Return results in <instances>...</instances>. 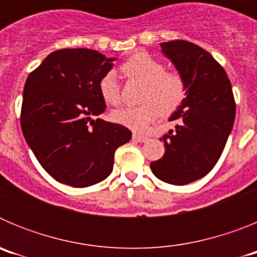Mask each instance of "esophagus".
<instances>
[{
  "mask_svg": "<svg viewBox=\"0 0 257 257\" xmlns=\"http://www.w3.org/2000/svg\"><path fill=\"white\" fill-rule=\"evenodd\" d=\"M133 139L135 140V142H138V143H145V142H148L149 138H148V136L140 135V134H134Z\"/></svg>",
  "mask_w": 257,
  "mask_h": 257,
  "instance_id": "esophagus-1",
  "label": "esophagus"
}]
</instances>
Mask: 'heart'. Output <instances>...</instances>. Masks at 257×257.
<instances>
[{"mask_svg":"<svg viewBox=\"0 0 257 257\" xmlns=\"http://www.w3.org/2000/svg\"><path fill=\"white\" fill-rule=\"evenodd\" d=\"M122 72L144 82L140 95L142 105L124 106L112 113V118L117 123L134 131H145L160 114H171L181 105L187 94L183 77L176 72L165 70L162 63L147 52H138L127 59L122 64ZM99 92L109 105L121 103V88L113 72L101 77Z\"/></svg>","mask_w":257,"mask_h":257,"instance_id":"obj_1","label":"heart"}]
</instances>
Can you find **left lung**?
I'll use <instances>...</instances> for the list:
<instances>
[{
    "label": "left lung",
    "instance_id": "8db88e82",
    "mask_svg": "<svg viewBox=\"0 0 257 257\" xmlns=\"http://www.w3.org/2000/svg\"><path fill=\"white\" fill-rule=\"evenodd\" d=\"M160 46L185 81L187 94L170 117L180 124L161 139L165 154L151 169L165 183L185 185L203 178L219 161L234 123V96L226 72L210 52L181 40Z\"/></svg>",
    "mask_w": 257,
    "mask_h": 257
}]
</instances>
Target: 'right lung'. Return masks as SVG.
Returning <instances> with one entry per match:
<instances>
[{
  "mask_svg": "<svg viewBox=\"0 0 257 257\" xmlns=\"http://www.w3.org/2000/svg\"><path fill=\"white\" fill-rule=\"evenodd\" d=\"M114 60L96 50H58L27 78L23 135L59 183L74 188L100 183L112 172L115 149L130 142L128 128L92 118L105 110L99 81Z\"/></svg>",
  "mask_w": 257,
  "mask_h": 257,
  "instance_id": "right-lung-1",
  "label": "right lung"
}]
</instances>
